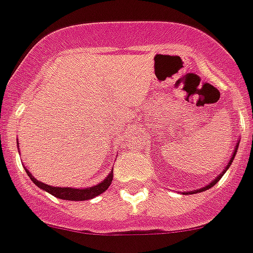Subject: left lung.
I'll return each mask as SVG.
<instances>
[{"mask_svg":"<svg viewBox=\"0 0 253 253\" xmlns=\"http://www.w3.org/2000/svg\"><path fill=\"white\" fill-rule=\"evenodd\" d=\"M237 146H239V145H236V149H235V153H233V155H232V156H231V160H230V161H228V164H227V167H226V170H227V169H228V168H230V165H231V164H232V160H233V158H235V154H236V151H237ZM226 170H225V171H226ZM225 171H222V174H220V175H218V176H217V177H216V179H215V180H213V181H212V182H210V184H209V185H208V186L203 187V189H200V190H197V191H191V192H189V194H196V192H201V191H205V190H209V189H210V187H212V186H213V185H215V184H216V182H217V181H218V180H220V179H221V177H222V175H223V174H225ZM186 194H187V192H186Z\"/></svg>","mask_w":253,"mask_h":253,"instance_id":"1","label":"left lung"}]
</instances>
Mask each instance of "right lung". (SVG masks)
<instances>
[{"label":"right lung","instance_id":"obj_1","mask_svg":"<svg viewBox=\"0 0 253 253\" xmlns=\"http://www.w3.org/2000/svg\"><path fill=\"white\" fill-rule=\"evenodd\" d=\"M26 172L28 174V176L31 177L33 182L37 185L38 187H41L44 191L49 192L53 196L58 197V199H62V200H71V201H84V200H90L93 197L98 196L102 192H104L108 187L110 186L113 180V171L108 175L107 179L104 181H102L100 184L95 185L93 187H88V189H72V187H53L49 186L47 184H43V182L38 181L37 179L32 176V174H30L27 169H26Z\"/></svg>","mask_w":253,"mask_h":253}]
</instances>
